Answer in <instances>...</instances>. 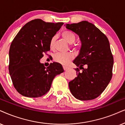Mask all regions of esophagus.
Segmentation results:
<instances>
[{
  "label": "esophagus",
  "instance_id": "esophagus-1",
  "mask_svg": "<svg viewBox=\"0 0 125 125\" xmlns=\"http://www.w3.org/2000/svg\"><path fill=\"white\" fill-rule=\"evenodd\" d=\"M63 69H64V71H66V70H67V69H68V67H66V66H63Z\"/></svg>",
  "mask_w": 125,
  "mask_h": 125
}]
</instances>
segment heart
<instances>
[{"instance_id": "b5f03b06", "label": "heart", "mask_w": 125, "mask_h": 125, "mask_svg": "<svg viewBox=\"0 0 125 125\" xmlns=\"http://www.w3.org/2000/svg\"><path fill=\"white\" fill-rule=\"evenodd\" d=\"M62 36L63 39L69 44H72L75 42V36L69 31H64L62 33ZM56 40V37H53L51 39L50 42V47L51 48H53L54 47V44ZM74 50H77V47L74 45L71 46ZM74 58V55L72 53L67 52L66 53H58L54 56V60L56 62L59 63L63 65H66L69 63L71 61H72Z\"/></svg>"}]
</instances>
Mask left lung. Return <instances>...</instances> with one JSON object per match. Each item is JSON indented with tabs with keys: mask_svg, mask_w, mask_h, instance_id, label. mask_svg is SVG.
Returning a JSON list of instances; mask_svg holds the SVG:
<instances>
[{
	"mask_svg": "<svg viewBox=\"0 0 125 125\" xmlns=\"http://www.w3.org/2000/svg\"><path fill=\"white\" fill-rule=\"evenodd\" d=\"M66 28L78 34L82 44L73 61L79 67L75 69L77 77L69 82V88L78 100H93L102 94L113 76L114 58L110 42L103 33L86 21L66 24Z\"/></svg>",
	"mask_w": 125,
	"mask_h": 125,
	"instance_id": "left-lung-1",
	"label": "left lung"
}]
</instances>
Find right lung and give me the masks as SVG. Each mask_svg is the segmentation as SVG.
I'll list each match as a JSON object with an SVG mask.
<instances>
[{"label": "right lung", "mask_w": 125, "mask_h": 125, "mask_svg": "<svg viewBox=\"0 0 125 125\" xmlns=\"http://www.w3.org/2000/svg\"><path fill=\"white\" fill-rule=\"evenodd\" d=\"M63 22L36 19L26 23L14 37L9 50V70L14 88L23 96L42 97L51 88L56 75L64 72L59 63L45 67L40 62L50 50L51 39Z\"/></svg>", "instance_id": "1"}]
</instances>
